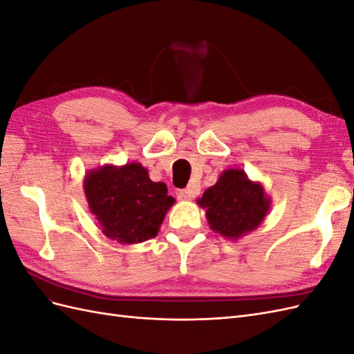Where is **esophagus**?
Listing matches in <instances>:
<instances>
[{"label": "esophagus", "mask_w": 354, "mask_h": 354, "mask_svg": "<svg viewBox=\"0 0 354 354\" xmlns=\"http://www.w3.org/2000/svg\"><path fill=\"white\" fill-rule=\"evenodd\" d=\"M199 194V186L196 185H190L187 189H178L176 192V195L181 201H189L192 198H195Z\"/></svg>", "instance_id": "esophagus-1"}]
</instances>
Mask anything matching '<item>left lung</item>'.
Masks as SVG:
<instances>
[{"instance_id":"8db88e82","label":"left lung","mask_w":354,"mask_h":354,"mask_svg":"<svg viewBox=\"0 0 354 354\" xmlns=\"http://www.w3.org/2000/svg\"><path fill=\"white\" fill-rule=\"evenodd\" d=\"M198 203L205 209L212 232L238 241L260 226L272 199L260 181H252L241 168H229L220 174L216 185L203 192Z\"/></svg>"}]
</instances>
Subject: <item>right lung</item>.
<instances>
[{"label":"right lung","instance_id":"right-lung-1","mask_svg":"<svg viewBox=\"0 0 354 354\" xmlns=\"http://www.w3.org/2000/svg\"><path fill=\"white\" fill-rule=\"evenodd\" d=\"M84 194L104 236L125 245L155 238L176 202L167 185L152 181L138 162L90 169L84 177Z\"/></svg>","mask_w":354,"mask_h":354}]
</instances>
